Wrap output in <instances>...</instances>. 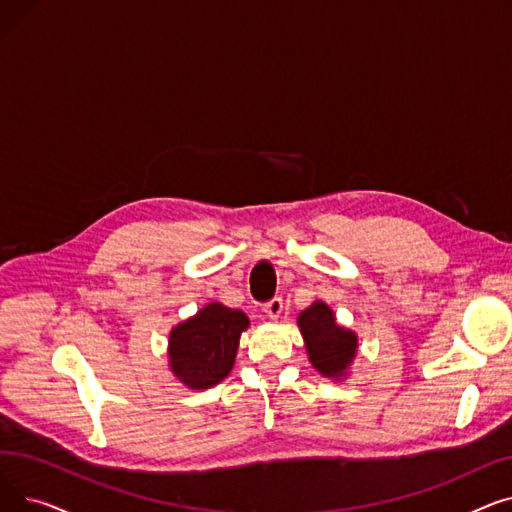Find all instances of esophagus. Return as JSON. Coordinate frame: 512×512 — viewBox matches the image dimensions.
<instances>
[{
	"label": "esophagus",
	"instance_id": "obj_1",
	"mask_svg": "<svg viewBox=\"0 0 512 512\" xmlns=\"http://www.w3.org/2000/svg\"><path fill=\"white\" fill-rule=\"evenodd\" d=\"M282 309H284V301H282V297H274L272 301H267L265 305H263V311L270 315V317H278L280 313H282Z\"/></svg>",
	"mask_w": 512,
	"mask_h": 512
}]
</instances>
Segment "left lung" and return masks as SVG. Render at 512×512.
I'll list each match as a JSON object with an SVG mask.
<instances>
[{
  "mask_svg": "<svg viewBox=\"0 0 512 512\" xmlns=\"http://www.w3.org/2000/svg\"><path fill=\"white\" fill-rule=\"evenodd\" d=\"M313 367L326 378H336L351 365L357 351V336L340 326L326 303H313L299 315Z\"/></svg>",
  "mask_w": 512,
  "mask_h": 512,
  "instance_id": "left-lung-1",
  "label": "left lung"
}]
</instances>
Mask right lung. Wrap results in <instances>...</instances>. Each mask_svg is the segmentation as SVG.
I'll return each mask as SVG.
<instances>
[{"label": "right lung", "instance_id": "add662e5", "mask_svg": "<svg viewBox=\"0 0 512 512\" xmlns=\"http://www.w3.org/2000/svg\"><path fill=\"white\" fill-rule=\"evenodd\" d=\"M247 326L249 319L242 311L220 303L207 305L172 330V371L195 390L222 382L234 365L238 340Z\"/></svg>", "mask_w": 512, "mask_h": 512}]
</instances>
